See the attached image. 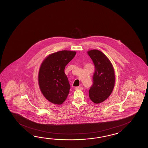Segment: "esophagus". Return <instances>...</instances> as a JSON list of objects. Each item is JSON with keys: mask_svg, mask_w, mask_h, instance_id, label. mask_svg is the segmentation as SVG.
<instances>
[{"mask_svg": "<svg viewBox=\"0 0 148 148\" xmlns=\"http://www.w3.org/2000/svg\"><path fill=\"white\" fill-rule=\"evenodd\" d=\"M75 90H82L83 88H82V87L79 86V87H75Z\"/></svg>", "mask_w": 148, "mask_h": 148, "instance_id": "obj_1", "label": "esophagus"}]
</instances>
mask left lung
<instances>
[{
    "label": "left lung",
    "instance_id": "8db88e82",
    "mask_svg": "<svg viewBox=\"0 0 148 148\" xmlns=\"http://www.w3.org/2000/svg\"><path fill=\"white\" fill-rule=\"evenodd\" d=\"M87 53L95 66L89 96L92 101L99 104L107 99L113 91L115 81L114 70L108 58L100 51L91 50Z\"/></svg>",
    "mask_w": 148,
    "mask_h": 148
}]
</instances>
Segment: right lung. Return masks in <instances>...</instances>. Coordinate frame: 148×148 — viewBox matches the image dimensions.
Segmentation results:
<instances>
[{
	"label": "right lung",
	"instance_id": "right-lung-1",
	"mask_svg": "<svg viewBox=\"0 0 148 148\" xmlns=\"http://www.w3.org/2000/svg\"><path fill=\"white\" fill-rule=\"evenodd\" d=\"M75 54L73 51H60L49 55L41 63L38 75L40 89L53 104H62L69 93L70 85L64 69Z\"/></svg>",
	"mask_w": 148,
	"mask_h": 148
}]
</instances>
